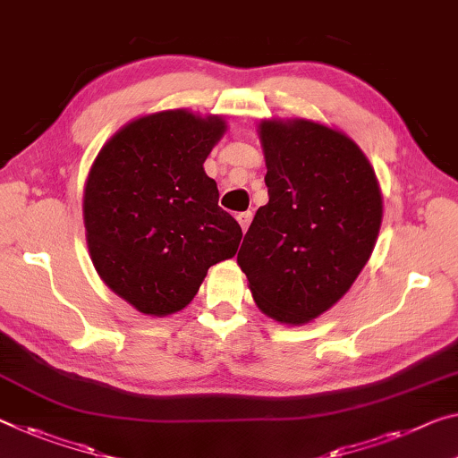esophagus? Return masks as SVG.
Masks as SVG:
<instances>
[{
	"mask_svg": "<svg viewBox=\"0 0 458 458\" xmlns=\"http://www.w3.org/2000/svg\"><path fill=\"white\" fill-rule=\"evenodd\" d=\"M251 216H253L251 210H245V213H239V215H237V221H239V225H242L243 233H245V231H248V227H250Z\"/></svg>",
	"mask_w": 458,
	"mask_h": 458,
	"instance_id": "1",
	"label": "esophagus"
}]
</instances>
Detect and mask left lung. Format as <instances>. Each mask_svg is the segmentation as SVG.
Wrapping results in <instances>:
<instances>
[{
    "label": "left lung",
    "instance_id": "obj_1",
    "mask_svg": "<svg viewBox=\"0 0 458 458\" xmlns=\"http://www.w3.org/2000/svg\"><path fill=\"white\" fill-rule=\"evenodd\" d=\"M268 205L237 253L259 311L286 326L318 319L354 284L375 250L383 196L346 132L307 118H264Z\"/></svg>",
    "mask_w": 458,
    "mask_h": 458
}]
</instances>
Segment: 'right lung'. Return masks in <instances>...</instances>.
<instances>
[{
	"instance_id": "1",
	"label": "right lung",
	"mask_w": 458,
	"mask_h": 458,
	"mask_svg": "<svg viewBox=\"0 0 458 458\" xmlns=\"http://www.w3.org/2000/svg\"><path fill=\"white\" fill-rule=\"evenodd\" d=\"M225 131L216 114L153 112L116 131L91 164L83 188L89 258L139 313L182 311L210 266L235 256L242 227L202 167Z\"/></svg>"
}]
</instances>
